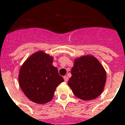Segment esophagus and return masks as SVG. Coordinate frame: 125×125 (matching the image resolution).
Masks as SVG:
<instances>
[{
	"mask_svg": "<svg viewBox=\"0 0 125 125\" xmlns=\"http://www.w3.org/2000/svg\"><path fill=\"white\" fill-rule=\"evenodd\" d=\"M64 81L66 83V82L68 81V80H69V78H68V76H64Z\"/></svg>",
	"mask_w": 125,
	"mask_h": 125,
	"instance_id": "34e87169",
	"label": "esophagus"
}]
</instances>
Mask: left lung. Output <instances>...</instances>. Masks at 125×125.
I'll return each instance as SVG.
<instances>
[{"instance_id": "obj_1", "label": "left lung", "mask_w": 125, "mask_h": 125, "mask_svg": "<svg viewBox=\"0 0 125 125\" xmlns=\"http://www.w3.org/2000/svg\"><path fill=\"white\" fill-rule=\"evenodd\" d=\"M71 74L68 84L78 98L89 101L102 93L106 83V72L93 56L87 55L75 59Z\"/></svg>"}]
</instances>
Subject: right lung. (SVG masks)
Masks as SVG:
<instances>
[{
  "instance_id": "1",
  "label": "right lung",
  "mask_w": 125,
  "mask_h": 125,
  "mask_svg": "<svg viewBox=\"0 0 125 125\" xmlns=\"http://www.w3.org/2000/svg\"><path fill=\"white\" fill-rule=\"evenodd\" d=\"M52 61L53 58L49 54L36 52L20 69V86L27 98L34 103L44 104L51 101L56 88L64 81Z\"/></svg>"
}]
</instances>
